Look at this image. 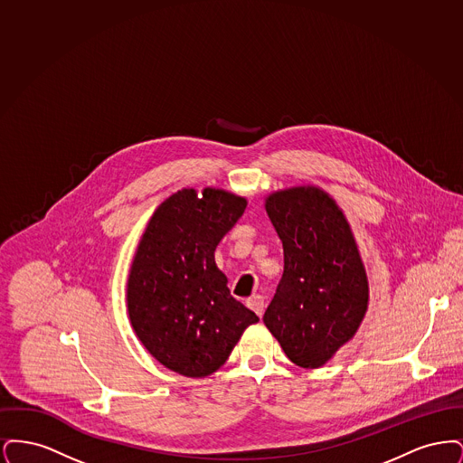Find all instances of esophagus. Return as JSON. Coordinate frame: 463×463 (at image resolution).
<instances>
[{
    "mask_svg": "<svg viewBox=\"0 0 463 463\" xmlns=\"http://www.w3.org/2000/svg\"><path fill=\"white\" fill-rule=\"evenodd\" d=\"M248 307L251 308L257 316H262L265 310V302L264 297H260V295H255V297H251V298H248Z\"/></svg>",
    "mask_w": 463,
    "mask_h": 463,
    "instance_id": "obj_1",
    "label": "esophagus"
}]
</instances>
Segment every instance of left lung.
<instances>
[{
    "label": "left lung",
    "instance_id": "1",
    "mask_svg": "<svg viewBox=\"0 0 463 463\" xmlns=\"http://www.w3.org/2000/svg\"><path fill=\"white\" fill-rule=\"evenodd\" d=\"M265 212L285 251L265 326L291 363L321 368L353 340L368 310V276L353 229L336 201L316 185L270 193Z\"/></svg>",
    "mask_w": 463,
    "mask_h": 463
}]
</instances>
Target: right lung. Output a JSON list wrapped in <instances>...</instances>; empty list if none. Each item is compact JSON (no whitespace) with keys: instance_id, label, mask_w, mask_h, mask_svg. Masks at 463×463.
I'll list each match as a JSON object with an SVG mask.
<instances>
[{"instance_id":"add662e5","label":"right lung","mask_w":463,"mask_h":463,"mask_svg":"<svg viewBox=\"0 0 463 463\" xmlns=\"http://www.w3.org/2000/svg\"><path fill=\"white\" fill-rule=\"evenodd\" d=\"M246 204V198L217 187L176 191L156 208L135 250L128 317L142 345L175 373H215L242 331L259 323L231 295L215 264L219 242Z\"/></svg>"}]
</instances>
